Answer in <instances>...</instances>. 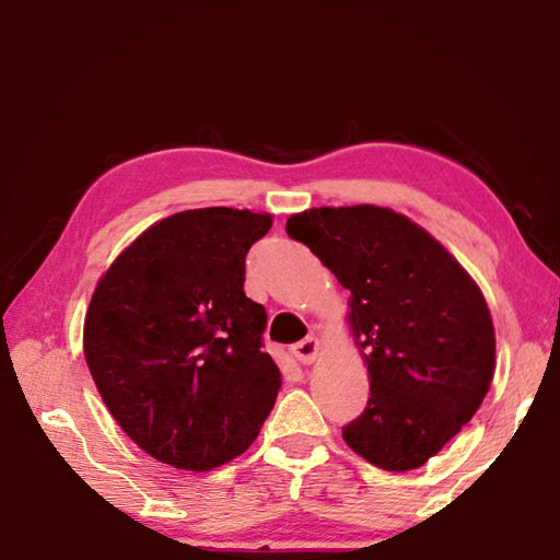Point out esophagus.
Wrapping results in <instances>:
<instances>
[{"mask_svg":"<svg viewBox=\"0 0 560 560\" xmlns=\"http://www.w3.org/2000/svg\"><path fill=\"white\" fill-rule=\"evenodd\" d=\"M293 354L301 361V364H313V361L317 359V339L313 335L303 337L301 342L293 345Z\"/></svg>","mask_w":560,"mask_h":560,"instance_id":"obj_1","label":"esophagus"}]
</instances>
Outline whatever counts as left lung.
<instances>
[{"mask_svg": "<svg viewBox=\"0 0 560 560\" xmlns=\"http://www.w3.org/2000/svg\"><path fill=\"white\" fill-rule=\"evenodd\" d=\"M289 237L311 247L349 295L371 398L342 427L352 452L410 470L474 418L495 371V330L483 293L436 240L390 208H311Z\"/></svg>", "mask_w": 560, "mask_h": 560, "instance_id": "8db88e82", "label": "left lung"}]
</instances>
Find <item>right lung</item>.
Here are the masks:
<instances>
[{
  "mask_svg": "<svg viewBox=\"0 0 560 560\" xmlns=\"http://www.w3.org/2000/svg\"><path fill=\"white\" fill-rule=\"evenodd\" d=\"M271 215L213 206L148 228L98 281L84 359L108 412L142 452L184 470L233 462L281 388L267 311L245 257Z\"/></svg>",
  "mask_w": 560,
  "mask_h": 560,
  "instance_id": "right-lung-1",
  "label": "right lung"
}]
</instances>
